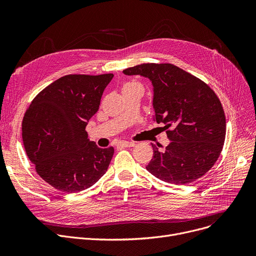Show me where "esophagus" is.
Wrapping results in <instances>:
<instances>
[{
	"label": "esophagus",
	"mask_w": 256,
	"mask_h": 256,
	"mask_svg": "<svg viewBox=\"0 0 256 256\" xmlns=\"http://www.w3.org/2000/svg\"><path fill=\"white\" fill-rule=\"evenodd\" d=\"M118 146H121V147H132V146H135V143L130 142V141H122V142L118 143Z\"/></svg>",
	"instance_id": "1"
}]
</instances>
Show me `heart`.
Here are the masks:
<instances>
[{"mask_svg":"<svg viewBox=\"0 0 256 256\" xmlns=\"http://www.w3.org/2000/svg\"><path fill=\"white\" fill-rule=\"evenodd\" d=\"M132 84H134V83H130V84H126V85H132Z\"/></svg>","mask_w":256,"mask_h":256,"instance_id":"1","label":"heart"}]
</instances>
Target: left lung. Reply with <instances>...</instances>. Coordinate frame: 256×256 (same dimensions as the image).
Listing matches in <instances>:
<instances>
[{"label":"left lung","instance_id":"8db88e82","mask_svg":"<svg viewBox=\"0 0 256 256\" xmlns=\"http://www.w3.org/2000/svg\"><path fill=\"white\" fill-rule=\"evenodd\" d=\"M122 74L150 78L154 121L170 128V143L164 150L152 145L154 156L147 171L174 184H189L204 176L216 163L225 140V115L216 93L173 64H141Z\"/></svg>","mask_w":256,"mask_h":256}]
</instances>
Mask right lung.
Here are the masks:
<instances>
[{
    "label": "right lung",
    "mask_w": 256,
    "mask_h": 256,
    "mask_svg": "<svg viewBox=\"0 0 256 256\" xmlns=\"http://www.w3.org/2000/svg\"><path fill=\"white\" fill-rule=\"evenodd\" d=\"M112 78V74L64 76L38 93L24 114L26 152L39 176L60 191L88 189L110 165L113 147L100 148L85 128Z\"/></svg>",
    "instance_id": "add662e5"
}]
</instances>
